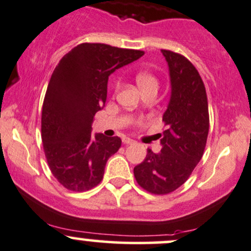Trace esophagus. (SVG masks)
Instances as JSON below:
<instances>
[{"mask_svg": "<svg viewBox=\"0 0 251 251\" xmlns=\"http://www.w3.org/2000/svg\"><path fill=\"white\" fill-rule=\"evenodd\" d=\"M123 143H124V144H126V145H130V144H133L134 140L131 139V138H124Z\"/></svg>", "mask_w": 251, "mask_h": 251, "instance_id": "1", "label": "esophagus"}]
</instances>
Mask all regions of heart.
Listing matches in <instances>:
<instances>
[{
	"instance_id": "1",
	"label": "heart",
	"mask_w": 251,
	"mask_h": 251,
	"mask_svg": "<svg viewBox=\"0 0 251 251\" xmlns=\"http://www.w3.org/2000/svg\"><path fill=\"white\" fill-rule=\"evenodd\" d=\"M136 82L142 92L147 89H158V79L150 73H145V71H139V73H137ZM119 88L120 82L117 81V83H115V89L118 90Z\"/></svg>"
}]
</instances>
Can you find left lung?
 I'll list each match as a JSON object with an SVG mask.
<instances>
[{
  "label": "left lung",
  "mask_w": 251,
  "mask_h": 251,
  "mask_svg": "<svg viewBox=\"0 0 251 251\" xmlns=\"http://www.w3.org/2000/svg\"><path fill=\"white\" fill-rule=\"evenodd\" d=\"M169 68L170 100L163 114L166 130L161 152L148 149L133 173L137 182L152 194H169L188 180L203 155L207 140V95L194 65L186 57L162 50Z\"/></svg>",
  "instance_id": "left-lung-1"
}]
</instances>
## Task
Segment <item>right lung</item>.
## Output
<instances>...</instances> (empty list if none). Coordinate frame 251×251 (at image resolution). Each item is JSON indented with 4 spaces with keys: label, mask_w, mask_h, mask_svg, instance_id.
Returning <instances> with one entry per match:
<instances>
[{
    "label": "right lung",
    "mask_w": 251,
    "mask_h": 251,
    "mask_svg": "<svg viewBox=\"0 0 251 251\" xmlns=\"http://www.w3.org/2000/svg\"><path fill=\"white\" fill-rule=\"evenodd\" d=\"M143 54L139 50L84 43L54 69L44 99L41 139L50 169L65 188L89 191L102 180L107 161L119 150L121 139L93 136L94 115L106 102L109 75Z\"/></svg>",
    "instance_id": "obj_1"
}]
</instances>
